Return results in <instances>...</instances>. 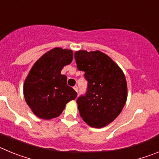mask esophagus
Segmentation results:
<instances>
[{"mask_svg":"<svg viewBox=\"0 0 159 159\" xmlns=\"http://www.w3.org/2000/svg\"><path fill=\"white\" fill-rule=\"evenodd\" d=\"M74 88V90H75V92H78V87H77V86H75V87H74V88Z\"/></svg>","mask_w":159,"mask_h":159,"instance_id":"obj_1","label":"esophagus"}]
</instances>
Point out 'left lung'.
Returning <instances> with one entry per match:
<instances>
[{
  "instance_id": "left-lung-1",
  "label": "left lung",
  "mask_w": 159,
  "mask_h": 159,
  "mask_svg": "<svg viewBox=\"0 0 159 159\" xmlns=\"http://www.w3.org/2000/svg\"><path fill=\"white\" fill-rule=\"evenodd\" d=\"M75 60L88 81L86 93L76 100L81 118L90 127H105L116 119L127 101L124 74L110 57L99 51L75 52Z\"/></svg>"
}]
</instances>
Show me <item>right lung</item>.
<instances>
[{"instance_id": "right-lung-1", "label": "right lung", "mask_w": 159, "mask_h": 159, "mask_svg": "<svg viewBox=\"0 0 159 159\" xmlns=\"http://www.w3.org/2000/svg\"><path fill=\"white\" fill-rule=\"evenodd\" d=\"M71 50L56 48L43 55L32 66L24 84V95L32 112L40 119H51L62 113L66 103L77 93L61 74L72 61Z\"/></svg>"}]
</instances>
